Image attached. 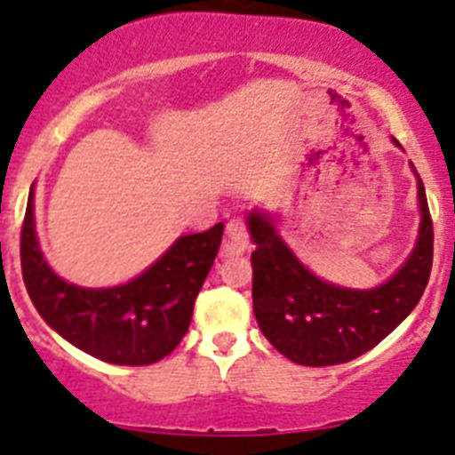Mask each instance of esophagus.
<instances>
[{
	"mask_svg": "<svg viewBox=\"0 0 455 455\" xmlns=\"http://www.w3.org/2000/svg\"><path fill=\"white\" fill-rule=\"evenodd\" d=\"M249 244V233L247 227L240 218H233L231 222L227 224V237H224V256H240L244 253Z\"/></svg>",
	"mask_w": 455,
	"mask_h": 455,
	"instance_id": "obj_1",
	"label": "esophagus"
}]
</instances>
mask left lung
<instances>
[{
  "label": "left lung",
  "mask_w": 455,
  "mask_h": 455,
  "mask_svg": "<svg viewBox=\"0 0 455 455\" xmlns=\"http://www.w3.org/2000/svg\"><path fill=\"white\" fill-rule=\"evenodd\" d=\"M392 142L401 147L395 138ZM411 167L419 206L415 247L387 281L370 290L342 288L319 278L294 256L269 212H249L247 228L256 244L253 315L278 354L306 367L349 363L374 349L419 304L431 276L433 222L424 183L412 163Z\"/></svg>",
  "instance_id": "1"
}]
</instances>
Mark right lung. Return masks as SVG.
<instances>
[{"label": "right lung", "instance_id": "1", "mask_svg": "<svg viewBox=\"0 0 455 455\" xmlns=\"http://www.w3.org/2000/svg\"><path fill=\"white\" fill-rule=\"evenodd\" d=\"M222 233L220 222L204 233L181 235L126 283L81 288L49 267L36 233L31 186L20 240L22 278L40 317L69 345L113 365H151L177 349L188 333Z\"/></svg>", "mask_w": 455, "mask_h": 455}]
</instances>
